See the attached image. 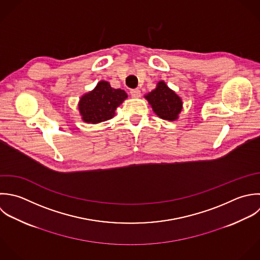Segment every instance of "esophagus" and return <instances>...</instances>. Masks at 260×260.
I'll return each mask as SVG.
<instances>
[{
  "label": "esophagus",
  "mask_w": 260,
  "mask_h": 260,
  "mask_svg": "<svg viewBox=\"0 0 260 260\" xmlns=\"http://www.w3.org/2000/svg\"><path fill=\"white\" fill-rule=\"evenodd\" d=\"M129 93L132 95V97H134V98H138V97L141 96V90L140 89H132L129 91Z\"/></svg>",
  "instance_id": "obj_1"
}]
</instances>
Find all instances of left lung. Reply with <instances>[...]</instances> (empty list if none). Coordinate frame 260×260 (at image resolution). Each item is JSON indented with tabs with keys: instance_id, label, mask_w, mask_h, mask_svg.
<instances>
[{
	"instance_id": "left-lung-1",
	"label": "left lung",
	"mask_w": 260,
	"mask_h": 260,
	"mask_svg": "<svg viewBox=\"0 0 260 260\" xmlns=\"http://www.w3.org/2000/svg\"><path fill=\"white\" fill-rule=\"evenodd\" d=\"M153 111L162 119L175 120L182 109L181 98L171 90L164 81H160L156 88L145 95Z\"/></svg>"
}]
</instances>
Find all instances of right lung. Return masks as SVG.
I'll return each mask as SVG.
<instances>
[{
	"mask_svg": "<svg viewBox=\"0 0 260 260\" xmlns=\"http://www.w3.org/2000/svg\"><path fill=\"white\" fill-rule=\"evenodd\" d=\"M127 98L121 89H114L106 81H100L97 86L83 95L79 101V111L83 121L99 123L112 118L116 108Z\"/></svg>",
	"mask_w": 260,
	"mask_h": 260,
	"instance_id": "1",
	"label": "right lung"
}]
</instances>
